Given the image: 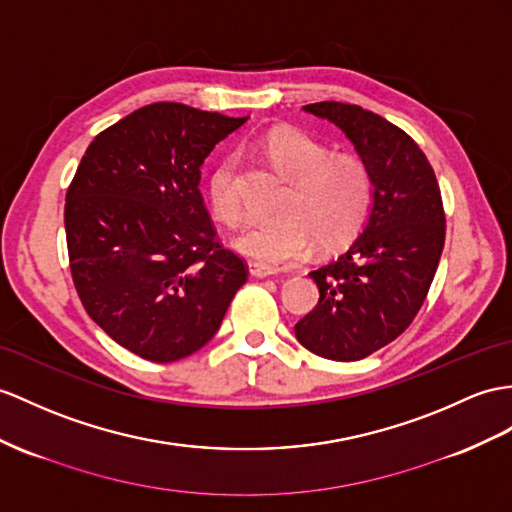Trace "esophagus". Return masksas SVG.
Wrapping results in <instances>:
<instances>
[{
  "label": "esophagus",
  "mask_w": 512,
  "mask_h": 512,
  "mask_svg": "<svg viewBox=\"0 0 512 512\" xmlns=\"http://www.w3.org/2000/svg\"><path fill=\"white\" fill-rule=\"evenodd\" d=\"M249 276H254V278H269V276H276V271L267 269V267L258 265V263H249Z\"/></svg>",
  "instance_id": "esophagus-1"
}]
</instances>
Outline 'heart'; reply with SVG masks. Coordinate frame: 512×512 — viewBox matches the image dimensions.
Instances as JSON below:
<instances>
[{
  "mask_svg": "<svg viewBox=\"0 0 512 512\" xmlns=\"http://www.w3.org/2000/svg\"><path fill=\"white\" fill-rule=\"evenodd\" d=\"M263 147L293 186L282 202L284 217L247 221L232 239L236 252L267 269H284L308 260L317 241L323 249L350 241L371 204V176L363 160L330 158L326 145L293 128H273ZM210 204L226 223L241 219L236 156L221 158L210 176Z\"/></svg>",
  "mask_w": 512,
  "mask_h": 512,
  "instance_id": "heart-1",
  "label": "heart"
}]
</instances>
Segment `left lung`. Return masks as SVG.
Instances as JSON below:
<instances>
[{"instance_id": "1", "label": "left lung", "mask_w": 512, "mask_h": 512, "mask_svg": "<svg viewBox=\"0 0 512 512\" xmlns=\"http://www.w3.org/2000/svg\"><path fill=\"white\" fill-rule=\"evenodd\" d=\"M302 110L350 139L373 186L350 249L310 271L319 304L295 326L306 350L352 363L395 341L419 313L445 243L441 191L419 145L376 112L341 102Z\"/></svg>"}]
</instances>
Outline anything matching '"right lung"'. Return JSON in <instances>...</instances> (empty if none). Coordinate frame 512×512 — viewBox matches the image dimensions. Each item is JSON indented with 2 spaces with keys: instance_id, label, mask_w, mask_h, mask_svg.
<instances>
[{
  "instance_id": "right-lung-1",
  "label": "right lung",
  "mask_w": 512,
  "mask_h": 512,
  "mask_svg": "<svg viewBox=\"0 0 512 512\" xmlns=\"http://www.w3.org/2000/svg\"><path fill=\"white\" fill-rule=\"evenodd\" d=\"M247 119L149 104L95 136L67 191L71 276L86 313L152 363L202 350L247 280L199 193L204 160Z\"/></svg>"
}]
</instances>
